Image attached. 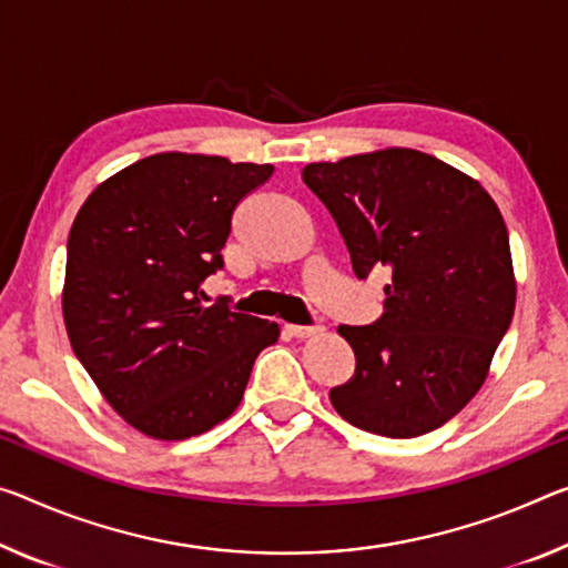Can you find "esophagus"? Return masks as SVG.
Wrapping results in <instances>:
<instances>
[{
	"label": "esophagus",
	"mask_w": 568,
	"mask_h": 568,
	"mask_svg": "<svg viewBox=\"0 0 568 568\" xmlns=\"http://www.w3.org/2000/svg\"><path fill=\"white\" fill-rule=\"evenodd\" d=\"M285 331L291 333L293 338H311L316 336V333H321V326H285Z\"/></svg>",
	"instance_id": "obj_1"
}]
</instances>
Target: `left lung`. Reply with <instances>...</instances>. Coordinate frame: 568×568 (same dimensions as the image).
<instances>
[{
	"label": "left lung",
	"instance_id": "8db88e82",
	"mask_svg": "<svg viewBox=\"0 0 568 568\" xmlns=\"http://www.w3.org/2000/svg\"><path fill=\"white\" fill-rule=\"evenodd\" d=\"M303 182L326 204L356 277L389 267L384 313L338 326L356 372L333 386L348 425L407 439L443 427L488 376L516 308L508 230L490 194L414 149L318 161Z\"/></svg>",
	"mask_w": 568,
	"mask_h": 568
}]
</instances>
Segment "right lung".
<instances>
[{"mask_svg":"<svg viewBox=\"0 0 568 568\" xmlns=\"http://www.w3.org/2000/svg\"><path fill=\"white\" fill-rule=\"evenodd\" d=\"M270 164L154 154L93 189L68 237L62 318L105 402L154 439H186L237 409L277 323L204 308L232 214Z\"/></svg>","mask_w":568,"mask_h":568,"instance_id":"obj_1","label":"right lung"}]
</instances>
